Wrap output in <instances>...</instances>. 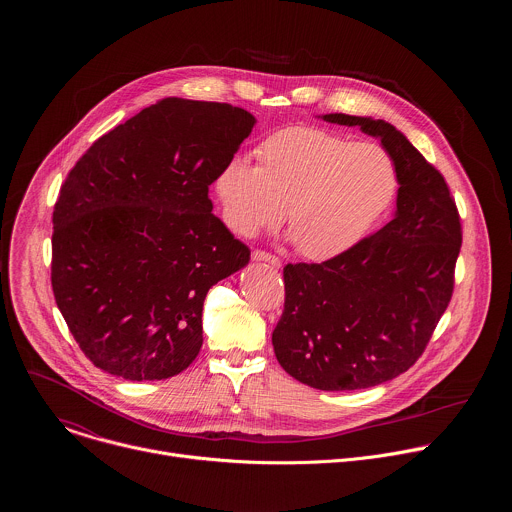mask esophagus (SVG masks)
<instances>
[{"label":"esophagus","instance_id":"1","mask_svg":"<svg viewBox=\"0 0 512 512\" xmlns=\"http://www.w3.org/2000/svg\"><path fill=\"white\" fill-rule=\"evenodd\" d=\"M252 260H256V262H268V264H272L274 268H280V266H282L280 258H276V256L264 252V250H254V252H252Z\"/></svg>","mask_w":512,"mask_h":512}]
</instances>
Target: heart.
<instances>
[{
  "instance_id": "b5f03b06",
  "label": "heart",
  "mask_w": 512,
  "mask_h": 512,
  "mask_svg": "<svg viewBox=\"0 0 512 512\" xmlns=\"http://www.w3.org/2000/svg\"><path fill=\"white\" fill-rule=\"evenodd\" d=\"M260 165L228 159L215 179L222 219L240 236L284 219L299 252L325 260L353 248L390 207L398 175L386 149L290 126L258 147Z\"/></svg>"
}]
</instances>
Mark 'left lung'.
<instances>
[{"mask_svg":"<svg viewBox=\"0 0 512 512\" xmlns=\"http://www.w3.org/2000/svg\"><path fill=\"white\" fill-rule=\"evenodd\" d=\"M321 118L380 140L396 165V213L331 260L284 268L286 303L272 345L295 380L361 390L396 378L424 353L453 293L461 222L443 175L392 124Z\"/></svg>","mask_w":512,"mask_h":512,"instance_id":"1","label":"left lung"}]
</instances>
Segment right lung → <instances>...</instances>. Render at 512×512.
Listing matches in <instances>:
<instances>
[{"label": "right lung", "instance_id": "add662e5", "mask_svg": "<svg viewBox=\"0 0 512 512\" xmlns=\"http://www.w3.org/2000/svg\"><path fill=\"white\" fill-rule=\"evenodd\" d=\"M254 124L230 104L163 98L76 161L55 203L51 284L92 365L140 382L195 361L207 292L250 262L209 187Z\"/></svg>", "mask_w": 512, "mask_h": 512}]
</instances>
